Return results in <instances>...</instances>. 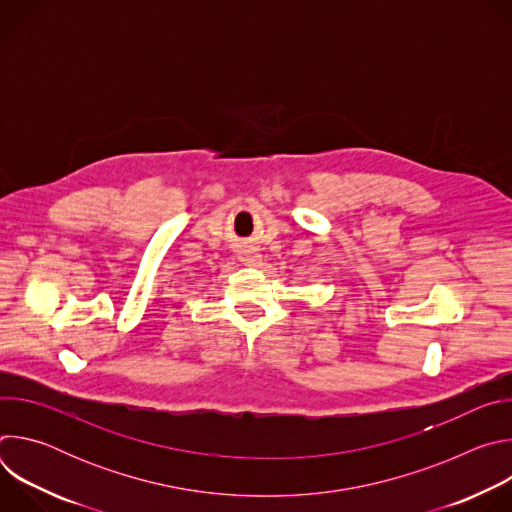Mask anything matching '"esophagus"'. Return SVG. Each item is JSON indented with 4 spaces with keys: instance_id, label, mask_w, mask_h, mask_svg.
<instances>
[{
    "instance_id": "obj_1",
    "label": "esophagus",
    "mask_w": 512,
    "mask_h": 512,
    "mask_svg": "<svg viewBox=\"0 0 512 512\" xmlns=\"http://www.w3.org/2000/svg\"><path fill=\"white\" fill-rule=\"evenodd\" d=\"M241 259L247 263V265H251V267H259L261 265V253L255 249V247H243V251H241Z\"/></svg>"
}]
</instances>
